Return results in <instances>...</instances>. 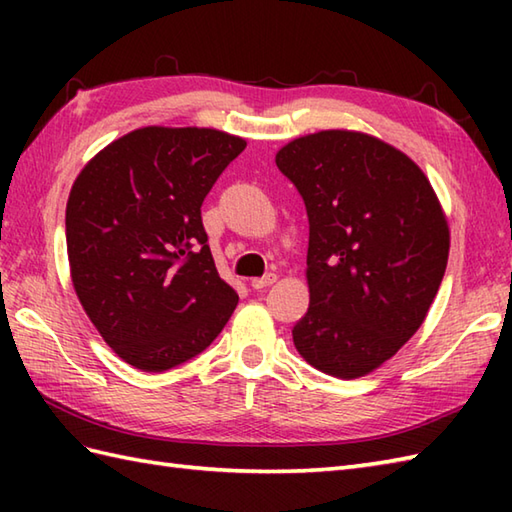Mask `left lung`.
<instances>
[{
	"instance_id": "left-lung-1",
	"label": "left lung",
	"mask_w": 512,
	"mask_h": 512,
	"mask_svg": "<svg viewBox=\"0 0 512 512\" xmlns=\"http://www.w3.org/2000/svg\"><path fill=\"white\" fill-rule=\"evenodd\" d=\"M246 143L206 127H143L76 176L65 242L76 297L103 341L143 372L187 363L224 330L237 292L220 277L202 202Z\"/></svg>"
}]
</instances>
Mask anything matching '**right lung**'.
<instances>
[{
    "mask_svg": "<svg viewBox=\"0 0 512 512\" xmlns=\"http://www.w3.org/2000/svg\"><path fill=\"white\" fill-rule=\"evenodd\" d=\"M277 167L310 220L308 312L292 341L321 372H374L418 332L442 284L449 224L422 169L374 136L292 140Z\"/></svg>",
    "mask_w": 512,
    "mask_h": 512,
    "instance_id": "1",
    "label": "right lung"
}]
</instances>
